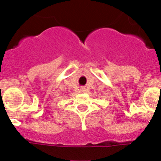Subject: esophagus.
Returning <instances> with one entry per match:
<instances>
[{
  "label": "esophagus",
  "instance_id": "esophagus-1",
  "mask_svg": "<svg viewBox=\"0 0 161 161\" xmlns=\"http://www.w3.org/2000/svg\"><path fill=\"white\" fill-rule=\"evenodd\" d=\"M85 91H86V89L84 88H81V92H82V93H83V92H85Z\"/></svg>",
  "mask_w": 161,
  "mask_h": 161
}]
</instances>
